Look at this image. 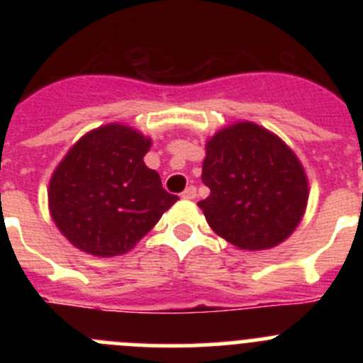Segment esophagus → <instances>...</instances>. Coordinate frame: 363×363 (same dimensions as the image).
Segmentation results:
<instances>
[{
  "instance_id": "obj_1",
  "label": "esophagus",
  "mask_w": 363,
  "mask_h": 363,
  "mask_svg": "<svg viewBox=\"0 0 363 363\" xmlns=\"http://www.w3.org/2000/svg\"><path fill=\"white\" fill-rule=\"evenodd\" d=\"M182 199H184V200L196 199V188H195V186H188V188L182 191Z\"/></svg>"
}]
</instances>
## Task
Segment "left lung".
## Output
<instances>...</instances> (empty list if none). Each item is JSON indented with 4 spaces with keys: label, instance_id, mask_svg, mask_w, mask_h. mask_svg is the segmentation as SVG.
I'll return each mask as SVG.
<instances>
[{
    "label": "left lung",
    "instance_id": "obj_1",
    "mask_svg": "<svg viewBox=\"0 0 363 363\" xmlns=\"http://www.w3.org/2000/svg\"><path fill=\"white\" fill-rule=\"evenodd\" d=\"M202 182L211 189L199 202L208 226L244 251L284 242L309 200V181L294 149L251 121H237L208 138Z\"/></svg>",
    "mask_w": 363,
    "mask_h": 363
}]
</instances>
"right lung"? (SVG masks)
Instances as JSON below:
<instances>
[{
    "label": "right lung",
    "instance_id": "add662e5",
    "mask_svg": "<svg viewBox=\"0 0 363 363\" xmlns=\"http://www.w3.org/2000/svg\"><path fill=\"white\" fill-rule=\"evenodd\" d=\"M152 140L135 128L108 123L69 147L49 181V211L77 250L112 258L147 235L179 200L144 163Z\"/></svg>",
    "mask_w": 363,
    "mask_h": 363
}]
</instances>
